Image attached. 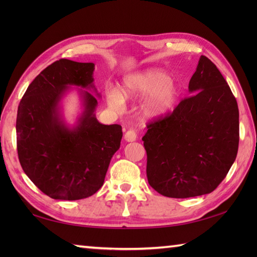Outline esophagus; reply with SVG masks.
I'll use <instances>...</instances> for the list:
<instances>
[{
  "instance_id": "34e87169",
  "label": "esophagus",
  "mask_w": 257,
  "mask_h": 257,
  "mask_svg": "<svg viewBox=\"0 0 257 257\" xmlns=\"http://www.w3.org/2000/svg\"><path fill=\"white\" fill-rule=\"evenodd\" d=\"M124 140L128 141V143H133V141L137 140V133H136V130H128V132L124 134Z\"/></svg>"
}]
</instances>
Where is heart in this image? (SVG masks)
Listing matches in <instances>:
<instances>
[{"label": "heart", "mask_w": 257, "mask_h": 257, "mask_svg": "<svg viewBox=\"0 0 257 257\" xmlns=\"http://www.w3.org/2000/svg\"><path fill=\"white\" fill-rule=\"evenodd\" d=\"M179 94L176 81L162 70L151 69L125 79L119 92H109L108 102L112 107H119L122 100L149 95L140 108V113L145 119H152L170 111L177 103Z\"/></svg>", "instance_id": "obj_1"}]
</instances>
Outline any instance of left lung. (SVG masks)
Here are the masks:
<instances>
[{
	"instance_id": "obj_1",
	"label": "left lung",
	"mask_w": 257,
	"mask_h": 257,
	"mask_svg": "<svg viewBox=\"0 0 257 257\" xmlns=\"http://www.w3.org/2000/svg\"><path fill=\"white\" fill-rule=\"evenodd\" d=\"M189 97L171 113L147 124V178L169 198L211 193L235 161L238 107L230 86L202 55L189 83Z\"/></svg>"
}]
</instances>
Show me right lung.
Instances as JSON below:
<instances>
[{"label": "right lung", "instance_id": "right-lung-1", "mask_svg": "<svg viewBox=\"0 0 257 257\" xmlns=\"http://www.w3.org/2000/svg\"><path fill=\"white\" fill-rule=\"evenodd\" d=\"M94 63L62 58L27 87L16 118V145L22 168L43 193L55 200H80L99 190L122 138L121 125L96 119L97 98L81 90L84 111L68 128L59 102L69 86L94 88ZM96 90V89H95Z\"/></svg>", "mask_w": 257, "mask_h": 257}]
</instances>
